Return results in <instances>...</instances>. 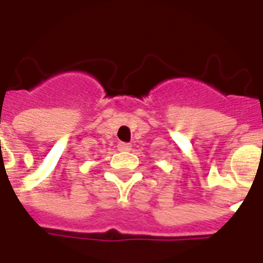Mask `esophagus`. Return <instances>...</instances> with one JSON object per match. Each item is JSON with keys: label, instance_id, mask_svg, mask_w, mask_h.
Instances as JSON below:
<instances>
[{"label": "esophagus", "instance_id": "obj_1", "mask_svg": "<svg viewBox=\"0 0 263 263\" xmlns=\"http://www.w3.org/2000/svg\"><path fill=\"white\" fill-rule=\"evenodd\" d=\"M131 144L129 143H119L117 144V148H119L120 152H129L131 150Z\"/></svg>", "mask_w": 263, "mask_h": 263}]
</instances>
